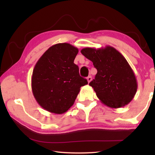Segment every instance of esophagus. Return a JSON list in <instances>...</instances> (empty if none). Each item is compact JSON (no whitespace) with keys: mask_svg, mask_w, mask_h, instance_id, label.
Segmentation results:
<instances>
[{"mask_svg":"<svg viewBox=\"0 0 155 155\" xmlns=\"http://www.w3.org/2000/svg\"><path fill=\"white\" fill-rule=\"evenodd\" d=\"M87 81H88V83H89L90 82L92 81V77H91V76H88V77L87 78Z\"/></svg>","mask_w":155,"mask_h":155,"instance_id":"esophagus-1","label":"esophagus"}]
</instances>
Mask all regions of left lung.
Masks as SVG:
<instances>
[{
  "label": "left lung",
  "mask_w": 155,
  "mask_h": 155,
  "mask_svg": "<svg viewBox=\"0 0 155 155\" xmlns=\"http://www.w3.org/2000/svg\"><path fill=\"white\" fill-rule=\"evenodd\" d=\"M81 52L97 68L95 78L89 85L102 103L117 108L133 100L137 91V78L120 52L110 46L97 49L87 47Z\"/></svg>",
  "instance_id": "obj_1"
}]
</instances>
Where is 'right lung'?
<instances>
[{
  "label": "right lung",
  "instance_id": "obj_1",
  "mask_svg": "<svg viewBox=\"0 0 155 155\" xmlns=\"http://www.w3.org/2000/svg\"><path fill=\"white\" fill-rule=\"evenodd\" d=\"M78 49L68 43L52 46L36 63L31 78L36 101L45 110L62 114L73 105L81 87L88 84L74 63Z\"/></svg>",
  "mask_w": 155,
  "mask_h": 155
}]
</instances>
